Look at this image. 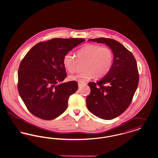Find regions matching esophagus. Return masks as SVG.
Returning a JSON list of instances; mask_svg holds the SVG:
<instances>
[{
  "mask_svg": "<svg viewBox=\"0 0 158 158\" xmlns=\"http://www.w3.org/2000/svg\"><path fill=\"white\" fill-rule=\"evenodd\" d=\"M86 85V83H85L78 82V86L79 87H80V86H81L82 85Z\"/></svg>",
  "mask_w": 158,
  "mask_h": 158,
  "instance_id": "1",
  "label": "esophagus"
}]
</instances>
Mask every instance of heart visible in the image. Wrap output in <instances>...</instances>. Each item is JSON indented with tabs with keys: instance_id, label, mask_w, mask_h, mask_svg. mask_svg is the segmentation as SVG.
<instances>
[{
	"instance_id": "b5f03b06",
	"label": "heart",
	"mask_w": 158,
	"mask_h": 158,
	"mask_svg": "<svg viewBox=\"0 0 158 158\" xmlns=\"http://www.w3.org/2000/svg\"><path fill=\"white\" fill-rule=\"evenodd\" d=\"M77 57L78 60L72 53L66 54L63 58V64L69 73H73L78 60H85L84 69L86 70L69 77L71 81L83 83L95 77L100 78L107 75L113 66L114 55L108 47L90 44L79 49Z\"/></svg>"
}]
</instances>
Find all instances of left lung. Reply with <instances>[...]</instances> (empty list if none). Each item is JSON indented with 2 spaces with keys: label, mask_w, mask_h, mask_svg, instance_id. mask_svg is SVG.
Instances as JSON below:
<instances>
[{
  "label": "left lung",
  "mask_w": 158,
  "mask_h": 158,
  "mask_svg": "<svg viewBox=\"0 0 158 158\" xmlns=\"http://www.w3.org/2000/svg\"><path fill=\"white\" fill-rule=\"evenodd\" d=\"M89 41L109 46L114 57L108 73L97 83H88L90 93L86 105L99 118L112 120L124 113L132 101L139 83L137 63L133 54L115 40L98 38Z\"/></svg>",
  "instance_id": "1"
}]
</instances>
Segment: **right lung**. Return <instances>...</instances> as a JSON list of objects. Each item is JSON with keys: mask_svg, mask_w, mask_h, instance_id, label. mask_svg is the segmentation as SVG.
Returning <instances> with one entry per match:
<instances>
[{"mask_svg": "<svg viewBox=\"0 0 158 158\" xmlns=\"http://www.w3.org/2000/svg\"><path fill=\"white\" fill-rule=\"evenodd\" d=\"M83 38H53L34 45L19 67L18 90L32 114L45 120L64 113L69 97L78 89L76 81L59 83L67 77L64 56Z\"/></svg>", "mask_w": 158, "mask_h": 158, "instance_id": "right-lung-1", "label": "right lung"}]
</instances>
